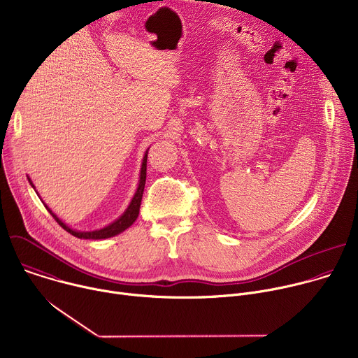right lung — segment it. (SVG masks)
Listing matches in <instances>:
<instances>
[{"mask_svg":"<svg viewBox=\"0 0 358 358\" xmlns=\"http://www.w3.org/2000/svg\"><path fill=\"white\" fill-rule=\"evenodd\" d=\"M145 171H147V152L145 156L143 159V164H141V171H140V182H138V187H137V191L130 202V206L127 207V210L124 211V214L116 220L113 224L101 228V229H97V231H90V232H79V231H73L69 227H66L52 211H50L48 207V211L50 213V215H52L55 218V221L66 231L69 232L71 235L76 236V238H80V239H106V238H110V236H115V235H119L120 232H123L124 229H127L138 217V213H140V203H141V196H143V191H144V184H145ZM29 180V178H28ZM31 182V180H29ZM32 185V182H31ZM34 187V185H32Z\"/></svg>","mask_w":358,"mask_h":358,"instance_id":"add662e5","label":"right lung"}]
</instances>
